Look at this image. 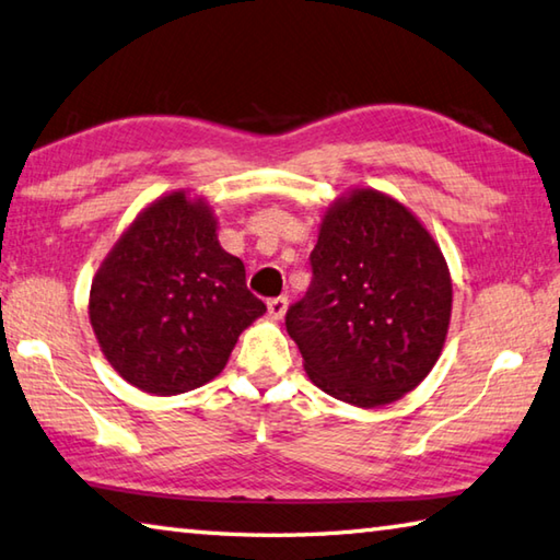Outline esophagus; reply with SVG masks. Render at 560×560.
<instances>
[{
	"instance_id": "esophagus-1",
	"label": "esophagus",
	"mask_w": 560,
	"mask_h": 560,
	"mask_svg": "<svg viewBox=\"0 0 560 560\" xmlns=\"http://www.w3.org/2000/svg\"><path fill=\"white\" fill-rule=\"evenodd\" d=\"M267 308H269V315H271L273 320H281L283 315H287V308H289V299H287V296L269 299V301H267Z\"/></svg>"
}]
</instances>
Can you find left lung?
Masks as SVG:
<instances>
[{
    "instance_id": "left-lung-1",
    "label": "left lung",
    "mask_w": 560,
    "mask_h": 560,
    "mask_svg": "<svg viewBox=\"0 0 560 560\" xmlns=\"http://www.w3.org/2000/svg\"><path fill=\"white\" fill-rule=\"evenodd\" d=\"M311 267L287 330L318 389L377 409L429 377L448 335L453 281L439 242L404 202L374 188L342 192L320 218Z\"/></svg>"
}]
</instances>
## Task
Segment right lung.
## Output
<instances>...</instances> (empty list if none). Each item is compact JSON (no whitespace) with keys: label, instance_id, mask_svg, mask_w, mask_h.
Here are the masks:
<instances>
[{"label":"right lung","instance_id":"right-lung-1","mask_svg":"<svg viewBox=\"0 0 560 560\" xmlns=\"http://www.w3.org/2000/svg\"><path fill=\"white\" fill-rule=\"evenodd\" d=\"M88 313L121 380L174 396L215 380L267 306L247 291L245 264L220 247L210 202L180 188L121 232L93 277Z\"/></svg>","mask_w":560,"mask_h":560}]
</instances>
